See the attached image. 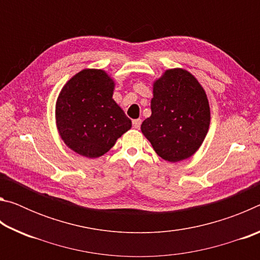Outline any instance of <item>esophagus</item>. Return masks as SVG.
<instances>
[{"label":"esophagus","mask_w":260,"mask_h":260,"mask_svg":"<svg viewBox=\"0 0 260 260\" xmlns=\"http://www.w3.org/2000/svg\"><path fill=\"white\" fill-rule=\"evenodd\" d=\"M141 122H142V120H141V119H134L133 120V127H134V128L139 129L140 126H141Z\"/></svg>","instance_id":"34e87169"}]
</instances>
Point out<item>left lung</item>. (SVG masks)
Masks as SVG:
<instances>
[{
    "label": "left lung",
    "mask_w": 260,
    "mask_h": 260,
    "mask_svg": "<svg viewBox=\"0 0 260 260\" xmlns=\"http://www.w3.org/2000/svg\"><path fill=\"white\" fill-rule=\"evenodd\" d=\"M151 116L141 125L143 135L162 159H187L202 146L210 126L205 90L183 69L166 70L153 82Z\"/></svg>",
    "instance_id": "1"
}]
</instances>
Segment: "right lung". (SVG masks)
Masks as SVG:
<instances>
[{
	"label": "right lung",
	"mask_w": 260,
	"mask_h": 260,
	"mask_svg": "<svg viewBox=\"0 0 260 260\" xmlns=\"http://www.w3.org/2000/svg\"><path fill=\"white\" fill-rule=\"evenodd\" d=\"M114 82L103 70L85 69L65 83L56 102L61 140L74 152L98 158L132 127L112 99Z\"/></svg>",
	"instance_id": "right-lung-1"
}]
</instances>
